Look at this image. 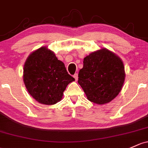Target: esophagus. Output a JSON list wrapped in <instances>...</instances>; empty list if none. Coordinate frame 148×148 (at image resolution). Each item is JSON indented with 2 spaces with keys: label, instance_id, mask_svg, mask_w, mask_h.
Here are the masks:
<instances>
[{
  "label": "esophagus",
  "instance_id": "1",
  "mask_svg": "<svg viewBox=\"0 0 148 148\" xmlns=\"http://www.w3.org/2000/svg\"><path fill=\"white\" fill-rule=\"evenodd\" d=\"M73 77L75 78V80L76 81L77 80V79H78V75H77V73H75L73 75Z\"/></svg>",
  "mask_w": 148,
  "mask_h": 148
}]
</instances>
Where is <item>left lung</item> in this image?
<instances>
[{"instance_id":"left-lung-1","label":"left lung","mask_w":148,"mask_h":148,"mask_svg":"<svg viewBox=\"0 0 148 148\" xmlns=\"http://www.w3.org/2000/svg\"><path fill=\"white\" fill-rule=\"evenodd\" d=\"M122 60L106 49L94 51L83 60L78 83L89 101L97 104L110 102L121 90L125 80Z\"/></svg>"}]
</instances>
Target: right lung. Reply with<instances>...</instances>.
I'll use <instances>...</instances> for the list:
<instances>
[{
    "instance_id": "add662e5",
    "label": "right lung",
    "mask_w": 148,
    "mask_h": 148,
    "mask_svg": "<svg viewBox=\"0 0 148 148\" xmlns=\"http://www.w3.org/2000/svg\"><path fill=\"white\" fill-rule=\"evenodd\" d=\"M23 80L28 92L38 102L52 105L61 101L63 92L75 78L63 62L47 47L34 51L24 65Z\"/></svg>"
}]
</instances>
